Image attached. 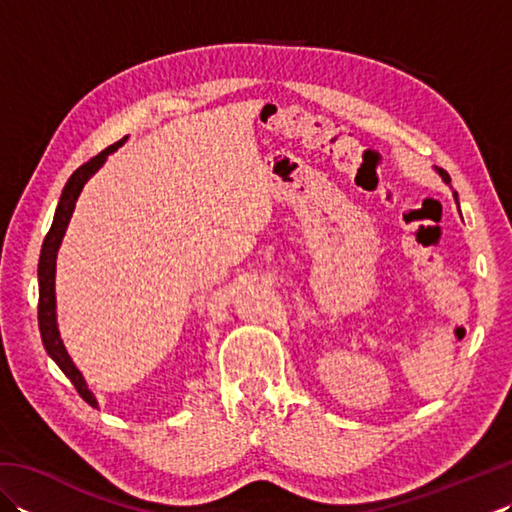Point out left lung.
Listing matches in <instances>:
<instances>
[{"mask_svg":"<svg viewBox=\"0 0 512 512\" xmlns=\"http://www.w3.org/2000/svg\"><path fill=\"white\" fill-rule=\"evenodd\" d=\"M438 173H440V176H442V180L449 184V176H447V173H444L442 169H438ZM453 195H455V202H458V193H455V191H453Z\"/></svg>","mask_w":512,"mask_h":512,"instance_id":"8db88e82","label":"left lung"}]
</instances>
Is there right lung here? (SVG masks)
Segmentation results:
<instances>
[{
  "label": "right lung",
  "mask_w": 512,
  "mask_h": 512,
  "mask_svg": "<svg viewBox=\"0 0 512 512\" xmlns=\"http://www.w3.org/2000/svg\"><path fill=\"white\" fill-rule=\"evenodd\" d=\"M125 140H127V136L118 140V143H114L112 147L101 151V154L94 156L90 162H85V165L76 169L70 176V180L65 182L59 204H57V211H54L52 226H50L46 239H43L41 255H39V270H37V277H39V332H41L43 347H46V352L52 361L59 365L61 372L72 380V385L76 387V391H79V396L92 407H99V402H96V396L90 391L83 374L79 372V367L74 365V361L61 341L59 325H57V295H54V277H57L59 246L63 242L65 228H68V224H70L76 200H79L85 182H88L94 173L105 165L107 156L114 154L118 147L125 145Z\"/></svg>",
  "instance_id": "add662e5"
}]
</instances>
